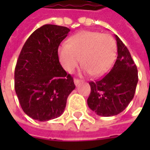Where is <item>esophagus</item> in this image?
<instances>
[{"instance_id":"esophagus-1","label":"esophagus","mask_w":150,"mask_h":150,"mask_svg":"<svg viewBox=\"0 0 150 150\" xmlns=\"http://www.w3.org/2000/svg\"><path fill=\"white\" fill-rule=\"evenodd\" d=\"M74 83H75V86H77V85H78L79 83H80V80H79V79H74Z\"/></svg>"}]
</instances>
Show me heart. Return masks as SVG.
Masks as SVG:
<instances>
[{"label": "heart", "instance_id": "obj_1", "mask_svg": "<svg viewBox=\"0 0 150 150\" xmlns=\"http://www.w3.org/2000/svg\"><path fill=\"white\" fill-rule=\"evenodd\" d=\"M117 53L115 38L96 31H81L69 38L67 44L59 48L62 67L72 73L80 63L83 71L93 76L104 75L111 68Z\"/></svg>", "mask_w": 150, "mask_h": 150}]
</instances>
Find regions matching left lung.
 I'll return each instance as SVG.
<instances>
[{
	"label": "left lung",
	"instance_id": "left-lung-1",
	"mask_svg": "<svg viewBox=\"0 0 150 150\" xmlns=\"http://www.w3.org/2000/svg\"><path fill=\"white\" fill-rule=\"evenodd\" d=\"M117 58L109 73L96 82H89L91 93L88 107L101 116H116L125 110L133 99L138 82L137 66L128 48L118 36Z\"/></svg>",
	"mask_w": 150,
	"mask_h": 150
}]
</instances>
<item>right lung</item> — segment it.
I'll return each mask as SVG.
<instances>
[{
	"instance_id": "1",
	"label": "right lung",
	"mask_w": 150,
	"mask_h": 150,
	"mask_svg": "<svg viewBox=\"0 0 150 150\" xmlns=\"http://www.w3.org/2000/svg\"><path fill=\"white\" fill-rule=\"evenodd\" d=\"M70 29L44 25L29 37L18 57L14 88L24 112L32 119L47 121L64 112L74 79L62 68L58 49Z\"/></svg>"
}]
</instances>
